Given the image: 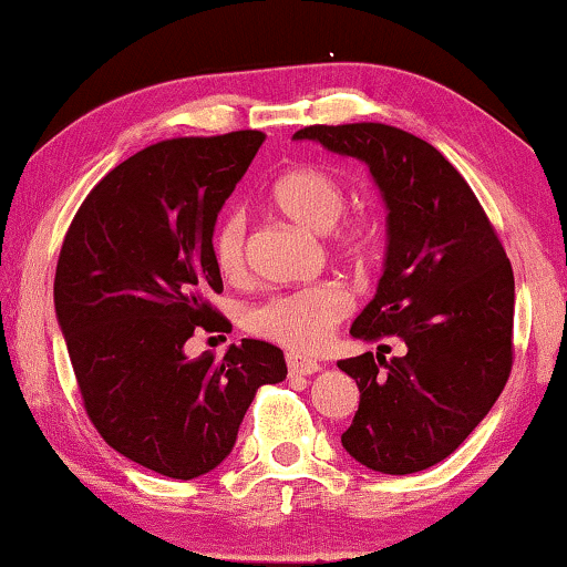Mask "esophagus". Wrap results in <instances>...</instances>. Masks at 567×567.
Here are the masks:
<instances>
[{"mask_svg": "<svg viewBox=\"0 0 567 567\" xmlns=\"http://www.w3.org/2000/svg\"><path fill=\"white\" fill-rule=\"evenodd\" d=\"M321 370V364L316 360H306V357H298V354H287V372L292 374V378H300V374H313Z\"/></svg>", "mask_w": 567, "mask_h": 567, "instance_id": "obj_1", "label": "esophagus"}]
</instances>
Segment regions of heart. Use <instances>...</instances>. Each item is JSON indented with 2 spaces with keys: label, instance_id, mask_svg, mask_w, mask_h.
Returning a JSON list of instances; mask_svg holds the SVG:
<instances>
[{
  "label": "heart",
  "instance_id": "obj_1",
  "mask_svg": "<svg viewBox=\"0 0 567 567\" xmlns=\"http://www.w3.org/2000/svg\"><path fill=\"white\" fill-rule=\"evenodd\" d=\"M269 205L285 218L308 230L326 234L339 257L364 261L378 244V226L370 215H349L347 193L337 174L323 166H295L287 169L269 189ZM213 265L220 277L238 280L246 267V223L238 213H230L213 230L210 238ZM352 308V298L339 282H316L300 290L277 292L261 300L246 313V329L261 339L277 341L292 352L310 354L329 341Z\"/></svg>",
  "mask_w": 567,
  "mask_h": 567
}]
</instances>
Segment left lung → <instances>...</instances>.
<instances>
[{
  "mask_svg": "<svg viewBox=\"0 0 567 567\" xmlns=\"http://www.w3.org/2000/svg\"><path fill=\"white\" fill-rule=\"evenodd\" d=\"M292 138L360 158L385 200V269L349 333L401 339L403 354L339 362L360 388L341 444L374 473H419L450 457L506 385L512 261L473 189L432 143L382 123L308 125Z\"/></svg>",
  "mask_w": 567,
  "mask_h": 567,
  "instance_id": "left-lung-1",
  "label": "left lung"
}]
</instances>
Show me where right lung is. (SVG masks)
I'll use <instances>...</instances> for the list:
<instances>
[{
  "label": "right lung",
  "mask_w": 567,
  "mask_h": 567,
  "mask_svg": "<svg viewBox=\"0 0 567 567\" xmlns=\"http://www.w3.org/2000/svg\"><path fill=\"white\" fill-rule=\"evenodd\" d=\"M265 133L172 138L117 164L63 238L53 302L86 416L123 457L174 481L234 450L261 385L282 382V349L259 339L189 360L195 331H226L210 238Z\"/></svg>",
  "instance_id": "add662e5"
}]
</instances>
